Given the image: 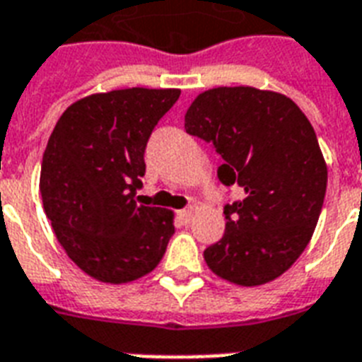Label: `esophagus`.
<instances>
[{
	"label": "esophagus",
	"mask_w": 362,
	"mask_h": 362,
	"mask_svg": "<svg viewBox=\"0 0 362 362\" xmlns=\"http://www.w3.org/2000/svg\"><path fill=\"white\" fill-rule=\"evenodd\" d=\"M192 217H194L192 207H189V209H181V211H179V219H181V223H185V225H189L190 221H192Z\"/></svg>",
	"instance_id": "obj_1"
}]
</instances>
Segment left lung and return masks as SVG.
<instances>
[{"mask_svg":"<svg viewBox=\"0 0 362 362\" xmlns=\"http://www.w3.org/2000/svg\"><path fill=\"white\" fill-rule=\"evenodd\" d=\"M185 130L223 156L221 183L243 190L204 251L209 270L243 287L274 281L306 249L323 207L327 162L313 126L279 92L217 86L190 103Z\"/></svg>","mask_w":362,"mask_h":362,"instance_id":"8db88e82","label":"left lung"}]
</instances>
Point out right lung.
Returning <instances> with one entry per match:
<instances>
[{
	"label": "right lung",
	"instance_id": "obj_1",
	"mask_svg": "<svg viewBox=\"0 0 362 362\" xmlns=\"http://www.w3.org/2000/svg\"><path fill=\"white\" fill-rule=\"evenodd\" d=\"M179 88H122L77 100L62 113L41 164L39 190L56 240L102 283L153 272L173 236V211L136 202L145 147Z\"/></svg>",
	"mask_w": 362,
	"mask_h": 362
}]
</instances>
